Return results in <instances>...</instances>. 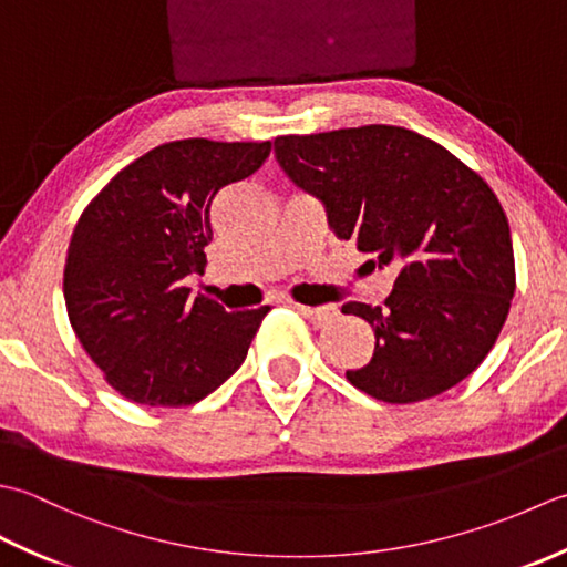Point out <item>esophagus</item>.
<instances>
[{
    "instance_id": "34e87169",
    "label": "esophagus",
    "mask_w": 567,
    "mask_h": 567,
    "mask_svg": "<svg viewBox=\"0 0 567 567\" xmlns=\"http://www.w3.org/2000/svg\"><path fill=\"white\" fill-rule=\"evenodd\" d=\"M291 306L298 310L300 316H306V318H310L313 322H320V326H322V322H330V320L338 318V308H334V306H316L313 308V306L293 303V300H291Z\"/></svg>"
}]
</instances>
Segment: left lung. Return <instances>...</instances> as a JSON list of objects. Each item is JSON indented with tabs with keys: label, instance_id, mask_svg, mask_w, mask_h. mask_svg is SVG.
I'll return each mask as SVG.
<instances>
[{
	"label": "left lung",
	"instance_id": "left-lung-1",
	"mask_svg": "<svg viewBox=\"0 0 567 567\" xmlns=\"http://www.w3.org/2000/svg\"><path fill=\"white\" fill-rule=\"evenodd\" d=\"M274 154L326 205L338 239L399 271L384 306H342L377 340L369 364L348 372L352 384L415 403L475 372L516 288L509 219L487 183L441 144L389 124L279 136Z\"/></svg>",
	"mask_w": 567,
	"mask_h": 567
}]
</instances>
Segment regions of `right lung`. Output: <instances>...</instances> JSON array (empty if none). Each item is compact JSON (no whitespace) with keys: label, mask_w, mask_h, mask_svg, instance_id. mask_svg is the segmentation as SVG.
Returning <instances> with one entry per match:
<instances>
[{"label":"right lung","mask_w":567,"mask_h":567,"mask_svg":"<svg viewBox=\"0 0 567 567\" xmlns=\"http://www.w3.org/2000/svg\"><path fill=\"white\" fill-rule=\"evenodd\" d=\"M271 142L183 138L122 168L73 229L63 271L71 326L107 384L142 406H190L241 367L269 306L190 296L213 239L210 205L249 178Z\"/></svg>","instance_id":"1"}]
</instances>
